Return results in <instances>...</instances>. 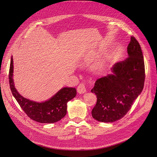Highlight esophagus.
Wrapping results in <instances>:
<instances>
[{
  "mask_svg": "<svg viewBox=\"0 0 157 157\" xmlns=\"http://www.w3.org/2000/svg\"><path fill=\"white\" fill-rule=\"evenodd\" d=\"M77 92L78 93L80 94H84L85 92H86V87H85L84 84H80L78 85V86L77 87Z\"/></svg>",
  "mask_w": 157,
  "mask_h": 157,
  "instance_id": "esophagus-1",
  "label": "esophagus"
}]
</instances>
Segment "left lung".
<instances>
[{
  "label": "left lung",
  "mask_w": 157,
  "mask_h": 157,
  "mask_svg": "<svg viewBox=\"0 0 157 157\" xmlns=\"http://www.w3.org/2000/svg\"><path fill=\"white\" fill-rule=\"evenodd\" d=\"M128 57L114 64L112 74L96 80L91 90L97 96L92 111L95 120L113 122L121 119L130 110L143 90L145 65L141 46L132 36L127 48Z\"/></svg>",
  "instance_id": "1"
}]
</instances>
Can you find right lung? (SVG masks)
<instances>
[{
    "label": "right lung",
    "instance_id": "right-lung-1",
    "mask_svg": "<svg viewBox=\"0 0 157 157\" xmlns=\"http://www.w3.org/2000/svg\"><path fill=\"white\" fill-rule=\"evenodd\" d=\"M13 61L11 58L9 82L13 96L24 112L32 120L40 123H54L60 121L67 114V102L77 95L75 88H61L50 99L42 102L35 101L23 97L15 87L13 75Z\"/></svg>",
    "mask_w": 157,
    "mask_h": 157
}]
</instances>
